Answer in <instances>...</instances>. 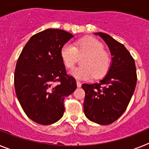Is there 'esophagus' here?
<instances>
[{
  "label": "esophagus",
  "mask_w": 149,
  "mask_h": 149,
  "mask_svg": "<svg viewBox=\"0 0 149 149\" xmlns=\"http://www.w3.org/2000/svg\"><path fill=\"white\" fill-rule=\"evenodd\" d=\"M77 87H81V83L78 81H77Z\"/></svg>",
  "instance_id": "34e87169"
}]
</instances>
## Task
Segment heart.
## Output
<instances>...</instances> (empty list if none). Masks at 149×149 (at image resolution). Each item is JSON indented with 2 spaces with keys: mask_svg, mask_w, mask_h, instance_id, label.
Here are the masks:
<instances>
[{
  "mask_svg": "<svg viewBox=\"0 0 149 149\" xmlns=\"http://www.w3.org/2000/svg\"><path fill=\"white\" fill-rule=\"evenodd\" d=\"M78 55H86L82 62L84 66L74 68L70 72L71 75L78 80L87 81L94 76L100 77L108 70L110 58L103 45L99 41L94 38L86 37L79 39L76 46L67 42L60 50V56L63 63L67 68H73L76 64Z\"/></svg>",
  "mask_w": 149,
  "mask_h": 149,
  "instance_id": "obj_1",
  "label": "heart"
}]
</instances>
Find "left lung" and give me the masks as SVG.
Listing matches in <instances>:
<instances>
[{
	"label": "left lung",
	"instance_id": "left-lung-1",
	"mask_svg": "<svg viewBox=\"0 0 149 149\" xmlns=\"http://www.w3.org/2000/svg\"><path fill=\"white\" fill-rule=\"evenodd\" d=\"M108 46L112 62L99 83L84 84V111L88 119L99 125H110L125 111L136 84L135 62L122 44L110 35L94 33Z\"/></svg>",
	"mask_w": 149,
	"mask_h": 149
}]
</instances>
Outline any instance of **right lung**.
<instances>
[{"label": "right lung", "mask_w": 149, "mask_h": 149, "mask_svg": "<svg viewBox=\"0 0 149 149\" xmlns=\"http://www.w3.org/2000/svg\"><path fill=\"white\" fill-rule=\"evenodd\" d=\"M73 36L65 30L46 29L29 39L18 57L15 93L26 115L36 123L47 125L60 120L64 99L77 88L60 56L63 45Z\"/></svg>", "instance_id": "add662e5"}]
</instances>
